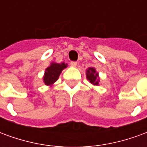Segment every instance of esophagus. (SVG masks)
Here are the masks:
<instances>
[{
  "instance_id": "obj_1",
  "label": "esophagus",
  "mask_w": 147,
  "mask_h": 147,
  "mask_svg": "<svg viewBox=\"0 0 147 147\" xmlns=\"http://www.w3.org/2000/svg\"><path fill=\"white\" fill-rule=\"evenodd\" d=\"M71 67H76L77 62H76V61H71Z\"/></svg>"
}]
</instances>
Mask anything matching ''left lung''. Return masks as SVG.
<instances>
[{"label":"left lung","mask_w":147,"mask_h":147,"mask_svg":"<svg viewBox=\"0 0 147 147\" xmlns=\"http://www.w3.org/2000/svg\"><path fill=\"white\" fill-rule=\"evenodd\" d=\"M86 78L90 83H92L93 85H98L99 79H98V73L96 71L94 67H89L86 72Z\"/></svg>","instance_id":"1"}]
</instances>
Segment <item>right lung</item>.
Listing matches in <instances>:
<instances>
[{"instance_id": "obj_1", "label": "right lung", "mask_w": 147, "mask_h": 147, "mask_svg": "<svg viewBox=\"0 0 147 147\" xmlns=\"http://www.w3.org/2000/svg\"><path fill=\"white\" fill-rule=\"evenodd\" d=\"M67 64L61 63L57 64L53 62L51 64L45 69V75L43 77V81L45 85L51 86L58 80L60 74L64 70L65 67H67Z\"/></svg>"}]
</instances>
